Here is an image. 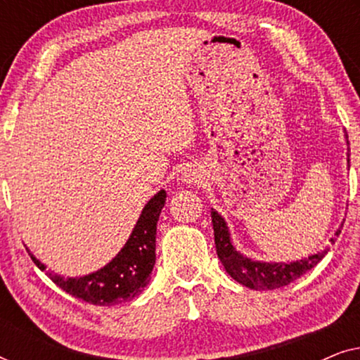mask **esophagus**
Instances as JSON below:
<instances>
[{
  "label": "esophagus",
  "instance_id": "esophagus-1",
  "mask_svg": "<svg viewBox=\"0 0 360 360\" xmlns=\"http://www.w3.org/2000/svg\"><path fill=\"white\" fill-rule=\"evenodd\" d=\"M201 180H203V175L200 174L196 169H190L185 172L184 175V181H186L188 185H196V184H201Z\"/></svg>",
  "mask_w": 360,
  "mask_h": 360
}]
</instances>
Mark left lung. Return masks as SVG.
Masks as SVG:
<instances>
[{
	"mask_svg": "<svg viewBox=\"0 0 360 360\" xmlns=\"http://www.w3.org/2000/svg\"><path fill=\"white\" fill-rule=\"evenodd\" d=\"M211 223L214 229V244L216 252L221 262H223L226 272H228L234 280L243 283L244 287L254 290H275L287 287L295 280L311 270L324 255L328 254V249L323 252L309 255L308 259L297 260V262H280V264H267V262H255L252 259L244 257L238 250L233 248L229 239L228 226L224 219L211 210ZM341 234V228L336 231V236ZM334 243V239H331Z\"/></svg>",
	"mask_w": 360,
	"mask_h": 360,
	"instance_id": "1",
	"label": "left lung"
}]
</instances>
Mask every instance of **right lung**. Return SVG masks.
Returning <instances> with one entry per match:
<instances>
[{"mask_svg": "<svg viewBox=\"0 0 360 360\" xmlns=\"http://www.w3.org/2000/svg\"><path fill=\"white\" fill-rule=\"evenodd\" d=\"M165 191L160 190L144 206L131 238L110 264L80 278H63L47 274L52 282L72 297L98 307H111L137 297L149 283L155 264L157 221L165 205ZM31 259L39 269L46 270L32 254Z\"/></svg>", "mask_w": 360, "mask_h": 360, "instance_id": "obj_1", "label": "right lung"}]
</instances>
